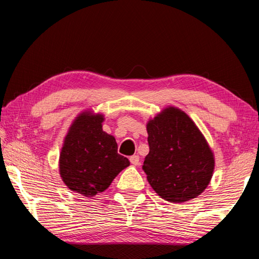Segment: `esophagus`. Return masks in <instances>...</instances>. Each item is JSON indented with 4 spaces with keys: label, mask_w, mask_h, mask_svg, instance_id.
<instances>
[{
    "label": "esophagus",
    "mask_w": 259,
    "mask_h": 259,
    "mask_svg": "<svg viewBox=\"0 0 259 259\" xmlns=\"http://www.w3.org/2000/svg\"><path fill=\"white\" fill-rule=\"evenodd\" d=\"M130 162L135 164V166H138L139 164V156L138 155H134L130 157Z\"/></svg>",
    "instance_id": "34e87169"
}]
</instances>
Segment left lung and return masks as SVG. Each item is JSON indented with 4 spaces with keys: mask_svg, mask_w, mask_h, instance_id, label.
Masks as SVG:
<instances>
[{
    "mask_svg": "<svg viewBox=\"0 0 259 259\" xmlns=\"http://www.w3.org/2000/svg\"><path fill=\"white\" fill-rule=\"evenodd\" d=\"M147 131L149 153L142 169L152 189L170 202L199 196L210 183L214 158L194 121L169 107L149 120Z\"/></svg>",
    "mask_w": 259,
    "mask_h": 259,
    "instance_id": "obj_1",
    "label": "left lung"
}]
</instances>
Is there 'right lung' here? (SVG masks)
Masks as SVG:
<instances>
[{
  "label": "right lung",
  "instance_id": "add662e5",
  "mask_svg": "<svg viewBox=\"0 0 259 259\" xmlns=\"http://www.w3.org/2000/svg\"><path fill=\"white\" fill-rule=\"evenodd\" d=\"M102 114L82 112L65 136L59 168L63 183L72 191L93 197L106 190L130 164L118 153L113 136L102 130Z\"/></svg>",
  "mask_w": 259,
  "mask_h": 259
}]
</instances>
